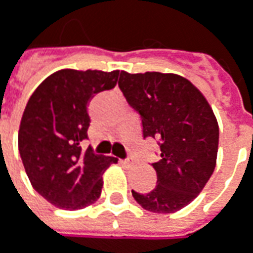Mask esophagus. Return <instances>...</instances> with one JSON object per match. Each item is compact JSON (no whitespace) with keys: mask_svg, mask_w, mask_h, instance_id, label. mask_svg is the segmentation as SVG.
<instances>
[{"mask_svg":"<svg viewBox=\"0 0 253 253\" xmlns=\"http://www.w3.org/2000/svg\"><path fill=\"white\" fill-rule=\"evenodd\" d=\"M123 163H125V164H133V161H131V160H130V159L125 160V161H123Z\"/></svg>","mask_w":253,"mask_h":253,"instance_id":"34e87169","label":"esophagus"}]
</instances>
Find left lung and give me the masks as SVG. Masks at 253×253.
<instances>
[{
	"label": "left lung",
	"instance_id": "1",
	"mask_svg": "<svg viewBox=\"0 0 253 253\" xmlns=\"http://www.w3.org/2000/svg\"><path fill=\"white\" fill-rule=\"evenodd\" d=\"M119 87L140 117L143 137L159 141L161 159L151 166L157 185L131 191L144 210L171 214L203 191L216 164L219 128L210 103L188 79L175 73H127Z\"/></svg>",
	"mask_w": 253,
	"mask_h": 253
}]
</instances>
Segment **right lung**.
<instances>
[{"label":"right lung","mask_w":253,"mask_h":253,"mask_svg":"<svg viewBox=\"0 0 253 253\" xmlns=\"http://www.w3.org/2000/svg\"><path fill=\"white\" fill-rule=\"evenodd\" d=\"M120 71L62 69L29 97L18 131V148L28 178L39 195L62 210H82L102 194L103 172L113 157L81 147L87 138V105L113 89Z\"/></svg>","instance_id":"right-lung-1"}]
</instances>
